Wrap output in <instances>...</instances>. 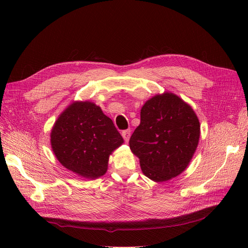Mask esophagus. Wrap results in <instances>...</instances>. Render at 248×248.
Here are the masks:
<instances>
[{"label": "esophagus", "mask_w": 248, "mask_h": 248, "mask_svg": "<svg viewBox=\"0 0 248 248\" xmlns=\"http://www.w3.org/2000/svg\"><path fill=\"white\" fill-rule=\"evenodd\" d=\"M122 136H123L124 141H125V142H128V140H129V138H131V131H129V129H126V131H124V132L122 133Z\"/></svg>", "instance_id": "obj_1"}]
</instances>
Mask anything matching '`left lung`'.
I'll list each match as a JSON object with an SVG mask.
<instances>
[{"label": "left lung", "mask_w": 248, "mask_h": 248, "mask_svg": "<svg viewBox=\"0 0 248 248\" xmlns=\"http://www.w3.org/2000/svg\"><path fill=\"white\" fill-rule=\"evenodd\" d=\"M200 123L190 104L172 93L155 94L140 109V124L129 139V148L141 171L155 182L183 173L196 152Z\"/></svg>", "instance_id": "8db88e82"}]
</instances>
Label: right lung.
Masks as SVG:
<instances>
[{
    "label": "right lung",
    "mask_w": 248,
    "mask_h": 248,
    "mask_svg": "<svg viewBox=\"0 0 248 248\" xmlns=\"http://www.w3.org/2000/svg\"><path fill=\"white\" fill-rule=\"evenodd\" d=\"M50 138L59 163L89 180L107 173L109 155L124 144L112 121L89 100L69 104L58 116Z\"/></svg>",
    "instance_id": "add662e5"
}]
</instances>
